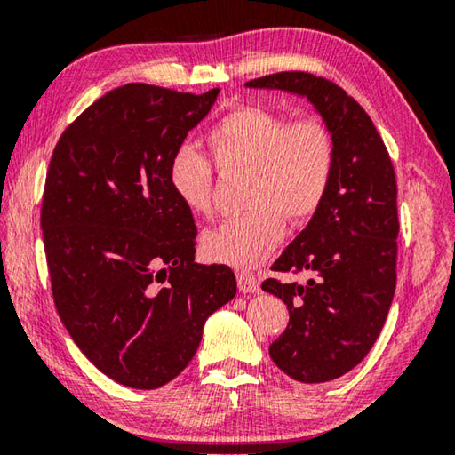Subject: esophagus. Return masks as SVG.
<instances>
[{"mask_svg":"<svg viewBox=\"0 0 455 455\" xmlns=\"http://www.w3.org/2000/svg\"><path fill=\"white\" fill-rule=\"evenodd\" d=\"M236 281H238V291L241 292H259V289H260L259 279L249 271H238Z\"/></svg>","mask_w":455,"mask_h":455,"instance_id":"obj_1","label":"esophagus"}]
</instances>
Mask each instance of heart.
<instances>
[{
  "instance_id": "heart-1",
  "label": "heart",
  "mask_w": 455,
  "mask_h": 455,
  "mask_svg": "<svg viewBox=\"0 0 455 455\" xmlns=\"http://www.w3.org/2000/svg\"><path fill=\"white\" fill-rule=\"evenodd\" d=\"M219 171L249 172L244 214L228 219L203 238L214 263L255 267L284 233V219L305 222L321 209L335 172V136L319 116L289 120L279 112L241 106L206 136ZM174 196L192 214L211 217L214 171L192 146H180L168 164Z\"/></svg>"
}]
</instances>
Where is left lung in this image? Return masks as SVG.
Segmentation results:
<instances>
[{
	"label": "left lung",
	"mask_w": 455,
	"mask_h": 455,
	"mask_svg": "<svg viewBox=\"0 0 455 455\" xmlns=\"http://www.w3.org/2000/svg\"><path fill=\"white\" fill-rule=\"evenodd\" d=\"M307 98L335 136V172L321 209L273 271L309 273L307 284L267 279L289 309L268 353L291 379L325 383L351 371L379 337L395 292L397 182L371 118L337 84L279 72L244 84Z\"/></svg>",
	"instance_id": "obj_1"
}]
</instances>
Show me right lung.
I'll use <instances>...</instances> for the list:
<instances>
[{
	"label": "right lung",
	"instance_id": "1",
	"mask_svg": "<svg viewBox=\"0 0 455 455\" xmlns=\"http://www.w3.org/2000/svg\"><path fill=\"white\" fill-rule=\"evenodd\" d=\"M217 96L126 84L52 154L42 235L53 303L84 355L126 387L172 381L236 295L230 267L195 263V219L168 182L172 154Z\"/></svg>",
	"mask_w": 455,
	"mask_h": 455
}]
</instances>
